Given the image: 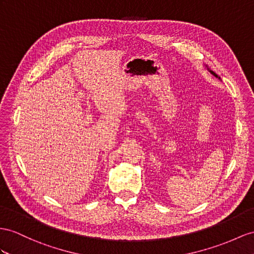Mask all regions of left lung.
<instances>
[{"label":"left lung","mask_w":254,"mask_h":254,"mask_svg":"<svg viewBox=\"0 0 254 254\" xmlns=\"http://www.w3.org/2000/svg\"><path fill=\"white\" fill-rule=\"evenodd\" d=\"M206 66H207V65H206ZM207 69H208V70H209V71H210V73H211V74H212V75H213L214 77H217V78H219V79H220V77H219V76H218V75H217L216 73H214V71H213V70H211V69H210L209 67H208V66H207Z\"/></svg>","instance_id":"1"}]
</instances>
